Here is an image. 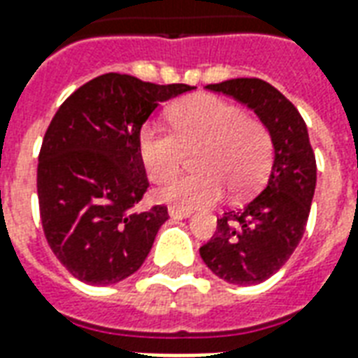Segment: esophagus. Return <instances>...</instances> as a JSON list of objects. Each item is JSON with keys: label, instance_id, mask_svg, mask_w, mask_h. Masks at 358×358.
Here are the masks:
<instances>
[{"label": "esophagus", "instance_id": "1", "mask_svg": "<svg viewBox=\"0 0 358 358\" xmlns=\"http://www.w3.org/2000/svg\"><path fill=\"white\" fill-rule=\"evenodd\" d=\"M169 215H171L172 218H186L192 215V210L180 209V207H169Z\"/></svg>", "mask_w": 358, "mask_h": 358}]
</instances>
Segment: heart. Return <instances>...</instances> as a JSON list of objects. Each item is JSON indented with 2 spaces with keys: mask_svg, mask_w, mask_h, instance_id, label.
<instances>
[{
  "mask_svg": "<svg viewBox=\"0 0 358 358\" xmlns=\"http://www.w3.org/2000/svg\"><path fill=\"white\" fill-rule=\"evenodd\" d=\"M171 128L149 122L140 130L138 149L155 184L180 174L186 149H197L195 169L159 192V199L180 209L209 207L222 197L224 186L236 195L248 194L266 176L274 155L272 134L263 120L217 95H192L172 105Z\"/></svg>",
  "mask_w": 358,
  "mask_h": 358,
  "instance_id": "heart-1",
  "label": "heart"
}]
</instances>
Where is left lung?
Listing matches in <instances>:
<instances>
[{"mask_svg":"<svg viewBox=\"0 0 358 358\" xmlns=\"http://www.w3.org/2000/svg\"><path fill=\"white\" fill-rule=\"evenodd\" d=\"M207 90L255 110L272 134L274 164L261 194L218 218L199 255L230 284H261L284 266L305 234L316 186L315 151L299 110L268 82L234 78Z\"/></svg>","mask_w":358,"mask_h":358,"instance_id":"1","label":"left lung"}]
</instances>
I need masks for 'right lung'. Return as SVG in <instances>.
I'll use <instances>...</instances> for the list:
<instances>
[{
    "label": "right lung",
    "instance_id": "obj_1",
    "mask_svg": "<svg viewBox=\"0 0 358 358\" xmlns=\"http://www.w3.org/2000/svg\"><path fill=\"white\" fill-rule=\"evenodd\" d=\"M189 90L109 73L55 113L38 157V203L45 240L74 278L117 284L149 255L169 210H134L149 187L138 138L159 103Z\"/></svg>",
    "mask_w": 358,
    "mask_h": 358
}]
</instances>
